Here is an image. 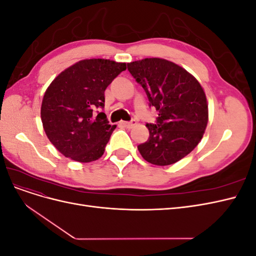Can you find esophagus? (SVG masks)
I'll return each mask as SVG.
<instances>
[{"instance_id": "esophagus-1", "label": "esophagus", "mask_w": 256, "mask_h": 256, "mask_svg": "<svg viewBox=\"0 0 256 256\" xmlns=\"http://www.w3.org/2000/svg\"><path fill=\"white\" fill-rule=\"evenodd\" d=\"M124 126H125L126 128H128V129H130V128H132L136 124V120H131L130 122H122Z\"/></svg>"}]
</instances>
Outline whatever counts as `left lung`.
<instances>
[{"instance_id":"left-lung-1","label":"left lung","mask_w":256,"mask_h":256,"mask_svg":"<svg viewBox=\"0 0 256 256\" xmlns=\"http://www.w3.org/2000/svg\"><path fill=\"white\" fill-rule=\"evenodd\" d=\"M127 67L144 88L150 106L159 111L156 122L146 124L150 138L138 150L152 164H173L203 138L208 122L205 92L194 76L166 60L144 58Z\"/></svg>"}]
</instances>
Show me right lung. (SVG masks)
I'll return each instance as SVG.
<instances>
[{
  "label": "right lung",
  "mask_w": 256,
  "mask_h": 256,
  "mask_svg": "<svg viewBox=\"0 0 256 256\" xmlns=\"http://www.w3.org/2000/svg\"><path fill=\"white\" fill-rule=\"evenodd\" d=\"M125 63L92 58L65 69L46 90L42 122L50 142L65 157L79 162L99 159L104 152L115 125H109L100 109L104 90Z\"/></svg>",
  "instance_id": "add662e5"
}]
</instances>
